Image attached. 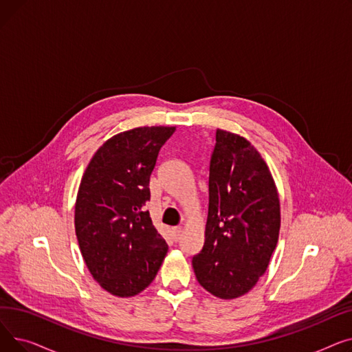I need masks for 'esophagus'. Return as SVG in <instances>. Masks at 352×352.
I'll use <instances>...</instances> for the list:
<instances>
[{
    "instance_id": "esophagus-1",
    "label": "esophagus",
    "mask_w": 352,
    "mask_h": 352,
    "mask_svg": "<svg viewBox=\"0 0 352 352\" xmlns=\"http://www.w3.org/2000/svg\"><path fill=\"white\" fill-rule=\"evenodd\" d=\"M173 232H174V239H175V241H178L181 234H182V228H174Z\"/></svg>"
}]
</instances>
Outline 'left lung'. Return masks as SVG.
Masks as SVG:
<instances>
[{"label":"left lung","mask_w":352,"mask_h":352,"mask_svg":"<svg viewBox=\"0 0 352 352\" xmlns=\"http://www.w3.org/2000/svg\"><path fill=\"white\" fill-rule=\"evenodd\" d=\"M210 162L206 241L192 258L197 281L221 300L255 287L281 227L280 197L267 162L244 137L217 129Z\"/></svg>","instance_id":"left-lung-1"}]
</instances>
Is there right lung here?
Wrapping results in <instances>:
<instances>
[{
	"mask_svg": "<svg viewBox=\"0 0 352 352\" xmlns=\"http://www.w3.org/2000/svg\"><path fill=\"white\" fill-rule=\"evenodd\" d=\"M175 126H138L107 140L92 155L76 201L80 251L101 288L128 298L150 285L168 251L145 202L161 146Z\"/></svg>",
	"mask_w": 352,
	"mask_h": 352,
	"instance_id": "obj_1",
	"label": "right lung"
}]
</instances>
